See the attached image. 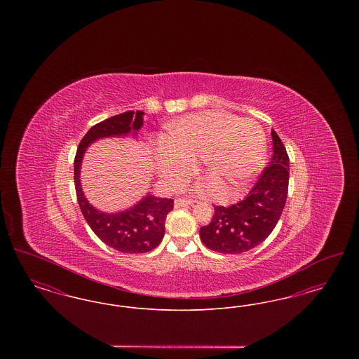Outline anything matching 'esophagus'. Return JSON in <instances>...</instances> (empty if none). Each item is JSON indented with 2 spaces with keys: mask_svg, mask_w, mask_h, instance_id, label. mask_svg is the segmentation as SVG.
Returning <instances> with one entry per match:
<instances>
[{
  "mask_svg": "<svg viewBox=\"0 0 359 359\" xmlns=\"http://www.w3.org/2000/svg\"><path fill=\"white\" fill-rule=\"evenodd\" d=\"M194 205V201H189V199H176L175 201V207L176 208H180L183 205Z\"/></svg>",
  "mask_w": 359,
  "mask_h": 359,
  "instance_id": "obj_1",
  "label": "esophagus"
}]
</instances>
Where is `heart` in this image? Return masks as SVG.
<instances>
[{"label":"heart","mask_w":359,"mask_h":359,"mask_svg":"<svg viewBox=\"0 0 359 359\" xmlns=\"http://www.w3.org/2000/svg\"><path fill=\"white\" fill-rule=\"evenodd\" d=\"M266 138L256 121L226 111L195 113L173 122L154 147V164L172 187H180L202 158L219 201L236 198L261 170ZM205 188H202L205 191Z\"/></svg>","instance_id":"heart-1"}]
</instances>
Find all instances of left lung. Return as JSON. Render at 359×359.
<instances>
[{
  "label": "left lung",
  "mask_w": 359,
  "mask_h": 359,
  "mask_svg": "<svg viewBox=\"0 0 359 359\" xmlns=\"http://www.w3.org/2000/svg\"><path fill=\"white\" fill-rule=\"evenodd\" d=\"M273 154L248 196L234 205H214V217L199 236L205 248L223 255H241L258 246L273 231L288 195L290 157L272 130Z\"/></svg>",
  "instance_id": "obj_1"
}]
</instances>
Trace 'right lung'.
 I'll return each mask as SVG.
<instances>
[{
  "mask_svg": "<svg viewBox=\"0 0 359 359\" xmlns=\"http://www.w3.org/2000/svg\"><path fill=\"white\" fill-rule=\"evenodd\" d=\"M144 111H125L94 125L82 138L74 160V182L78 203L86 222L95 236L107 246L122 253H148L158 246L165 233V218L173 208V199L147 196L133 208L118 212L104 214L95 210L86 201L79 182L82 156L90 142L97 138L123 136L136 132L142 126Z\"/></svg>",
  "mask_w": 359,
  "mask_h": 359,
  "instance_id": "1",
  "label": "right lung"
}]
</instances>
